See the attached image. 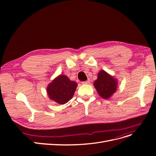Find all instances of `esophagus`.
Instances as JSON below:
<instances>
[{
  "mask_svg": "<svg viewBox=\"0 0 156 156\" xmlns=\"http://www.w3.org/2000/svg\"><path fill=\"white\" fill-rule=\"evenodd\" d=\"M90 83V80H87V81H83V82H82V84H88Z\"/></svg>",
  "mask_w": 156,
  "mask_h": 156,
  "instance_id": "esophagus-1",
  "label": "esophagus"
}]
</instances>
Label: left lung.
Returning a JSON list of instances; mask_svg holds the SVG:
<instances>
[{
    "label": "left lung",
    "mask_w": 156,
    "mask_h": 156,
    "mask_svg": "<svg viewBox=\"0 0 156 156\" xmlns=\"http://www.w3.org/2000/svg\"><path fill=\"white\" fill-rule=\"evenodd\" d=\"M94 85L99 95L103 99H108L116 91L118 82L115 78L104 70H101Z\"/></svg>",
    "instance_id": "1"
}]
</instances>
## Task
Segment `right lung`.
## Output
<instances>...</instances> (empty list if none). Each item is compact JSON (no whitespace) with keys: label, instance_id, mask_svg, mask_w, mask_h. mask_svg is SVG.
I'll return each mask as SVG.
<instances>
[{"label":"right lung","instance_id":"1","mask_svg":"<svg viewBox=\"0 0 156 156\" xmlns=\"http://www.w3.org/2000/svg\"><path fill=\"white\" fill-rule=\"evenodd\" d=\"M77 87V83L70 81L64 75H60L49 84L47 92L51 100L63 105L72 98Z\"/></svg>","mask_w":156,"mask_h":156}]
</instances>
